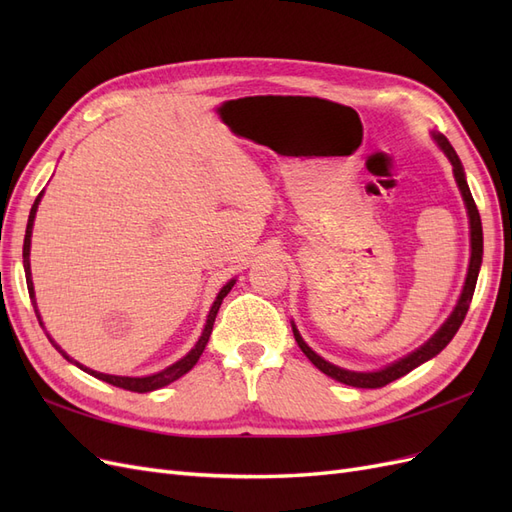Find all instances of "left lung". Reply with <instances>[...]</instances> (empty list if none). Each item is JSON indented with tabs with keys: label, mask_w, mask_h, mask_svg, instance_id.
I'll return each mask as SVG.
<instances>
[{
	"label": "left lung",
	"mask_w": 512,
	"mask_h": 512,
	"mask_svg": "<svg viewBox=\"0 0 512 512\" xmlns=\"http://www.w3.org/2000/svg\"><path fill=\"white\" fill-rule=\"evenodd\" d=\"M433 138H436L438 145L442 147V151L446 153V158L451 160L453 164V173H455V181L459 185L461 190V196L463 200H466V207H468V215H470V241H472V256H470V267H468V277H466V286H463V292L459 297V303L455 307V312L448 316V320L442 324L440 331L433 335L429 342L425 346H421L418 350H414L412 354L404 356V359L384 367L380 371H369V374H361V371H348V369H342L337 365H331L329 361H324L322 356H318L312 348H309L303 337L299 335V331L294 329L292 324V333H294V339H297L299 348L305 352V356L309 361H312L322 374L331 376L333 380L337 382H344L348 386H356V389H380V386H386L389 382L406 376L408 371H412L414 367L423 365L425 361L433 359L438 352H442L448 342L455 337V333L459 331L463 318H466L468 309H470V303H472V297H474V288H476V280H478V271H480V262H483V226H480V215H478V209H476V203L474 198L470 194V188H468V181H466V175H463V166H461V160L455 153L453 145L448 143V138L444 134H433Z\"/></svg>",
	"instance_id": "left-lung-1"
}]
</instances>
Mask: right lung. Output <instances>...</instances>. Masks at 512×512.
Returning a JSON list of instances; mask_svg holds the SVG:
<instances>
[{"instance_id": "add662e5", "label": "right lung", "mask_w": 512, "mask_h": 512, "mask_svg": "<svg viewBox=\"0 0 512 512\" xmlns=\"http://www.w3.org/2000/svg\"><path fill=\"white\" fill-rule=\"evenodd\" d=\"M40 198H42V192H40V194H38V198L34 200L32 211H29L27 230H25V241H23V267H25V277H27V290H29V297H32V299H34V284H32V271H29V243H32V226H34V218H36V211H38ZM232 286H235V280H230V282L220 290L218 299H215V303H213V307H211V312H209V316H207L205 331H203V335H200V339L196 342V346H194L188 354H185L181 361H177L175 365H170V367L162 369L160 374L145 376V378H126V376H108V374H100V371L87 369V367H83L81 363H74V365H76V367H81L83 371H87V374H91V376L98 378V380H104V382H108V384L119 386V389H126V391H132V393H149V391L162 389V386H166V384H170V382H175V380H177V378H181L183 374H188V371L196 365V361L200 359V354H203V350H205V346H207V342H209V335H211V331H213V322H215V316H218V309H220V305H222L224 297H226V294L230 292V288H232ZM34 312H36V316H38V322L42 324L40 314H38V309H36V299H34ZM49 339H51V337H49ZM51 344L55 346V350H59V352L64 354L66 359L72 363L70 356H68L64 350H61V348L53 342V339H51Z\"/></svg>"}]
</instances>
